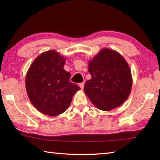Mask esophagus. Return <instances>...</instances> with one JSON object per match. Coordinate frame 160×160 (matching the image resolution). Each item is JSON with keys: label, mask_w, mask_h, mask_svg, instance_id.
I'll use <instances>...</instances> for the list:
<instances>
[{"label": "esophagus", "mask_w": 160, "mask_h": 160, "mask_svg": "<svg viewBox=\"0 0 160 160\" xmlns=\"http://www.w3.org/2000/svg\"><path fill=\"white\" fill-rule=\"evenodd\" d=\"M79 86H80L81 89H83L84 86V82H81V83H80V84H79Z\"/></svg>", "instance_id": "obj_1"}]
</instances>
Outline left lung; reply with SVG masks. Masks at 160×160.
Listing matches in <instances>:
<instances>
[{
	"instance_id": "left-lung-1",
	"label": "left lung",
	"mask_w": 160,
	"mask_h": 160,
	"mask_svg": "<svg viewBox=\"0 0 160 160\" xmlns=\"http://www.w3.org/2000/svg\"><path fill=\"white\" fill-rule=\"evenodd\" d=\"M89 72L91 79L86 82L84 91L98 109L110 111L127 100L132 79L128 64L121 54L102 49L89 61Z\"/></svg>"
}]
</instances>
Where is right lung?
Here are the masks:
<instances>
[{"label":"right lung","instance_id":"obj_1","mask_svg":"<svg viewBox=\"0 0 160 160\" xmlns=\"http://www.w3.org/2000/svg\"><path fill=\"white\" fill-rule=\"evenodd\" d=\"M65 59L55 50L43 52L33 60L25 78L29 99L40 113L57 116L70 106L73 95L80 89L71 82L64 69Z\"/></svg>","mask_w":160,"mask_h":160}]
</instances>
